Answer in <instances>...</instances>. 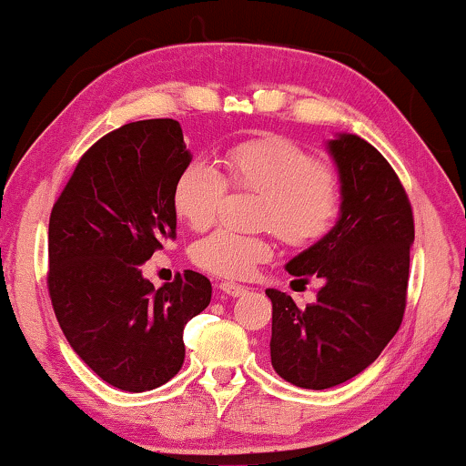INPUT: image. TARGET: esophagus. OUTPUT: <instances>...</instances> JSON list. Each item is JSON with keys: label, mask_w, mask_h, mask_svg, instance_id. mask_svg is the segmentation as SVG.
<instances>
[{"label": "esophagus", "mask_w": 466, "mask_h": 466, "mask_svg": "<svg viewBox=\"0 0 466 466\" xmlns=\"http://www.w3.org/2000/svg\"><path fill=\"white\" fill-rule=\"evenodd\" d=\"M220 290L228 297H241V295H246V292H248V286H241V284H235V282H222Z\"/></svg>", "instance_id": "esophagus-1"}]
</instances>
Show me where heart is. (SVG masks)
Masks as SVG:
<instances>
[{
	"instance_id": "1",
	"label": "heart",
	"mask_w": 466,
	"mask_h": 466,
	"mask_svg": "<svg viewBox=\"0 0 466 466\" xmlns=\"http://www.w3.org/2000/svg\"><path fill=\"white\" fill-rule=\"evenodd\" d=\"M222 165L227 178L208 161H193L177 177L176 212L193 228H208L216 220L228 182L263 193L260 222L292 246L320 239L339 214L341 193L335 174L290 139H248L228 148ZM190 257L216 276L246 278L254 265L271 257V244L260 235L216 228L195 241Z\"/></svg>"
}]
</instances>
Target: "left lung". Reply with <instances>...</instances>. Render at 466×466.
Listing matches in <instances>:
<instances>
[{"label":"left lung","mask_w":466,"mask_h":466,"mask_svg":"<svg viewBox=\"0 0 466 466\" xmlns=\"http://www.w3.org/2000/svg\"><path fill=\"white\" fill-rule=\"evenodd\" d=\"M339 177L333 228L286 263L301 282L320 278L316 303L299 309L276 289L271 365L299 388L324 390L371 365L400 327L410 279L413 216L390 163L354 133L327 142Z\"/></svg>","instance_id":"obj_1"}]
</instances>
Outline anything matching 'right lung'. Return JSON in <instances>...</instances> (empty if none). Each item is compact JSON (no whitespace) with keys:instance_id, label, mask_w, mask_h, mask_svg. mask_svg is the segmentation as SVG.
I'll return each instance as SVG.
<instances>
[{"instance_id":"add662e5","label":"right lung","mask_w":466,"mask_h":466,"mask_svg":"<svg viewBox=\"0 0 466 466\" xmlns=\"http://www.w3.org/2000/svg\"><path fill=\"white\" fill-rule=\"evenodd\" d=\"M190 155L177 120L123 125L85 152L48 222V292L69 346L125 392L180 371L184 327L212 299L187 269L155 289L142 265L176 238V182Z\"/></svg>"}]
</instances>
